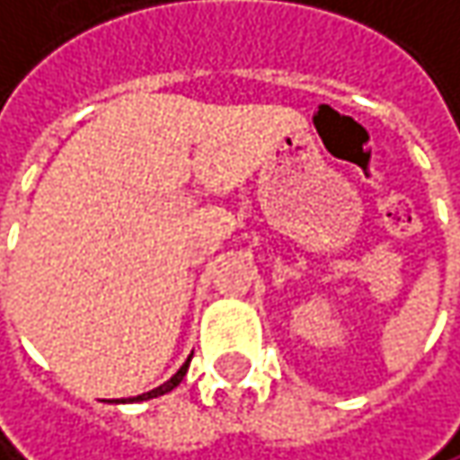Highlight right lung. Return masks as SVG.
Returning a JSON list of instances; mask_svg holds the SVG:
<instances>
[{
    "mask_svg": "<svg viewBox=\"0 0 460 460\" xmlns=\"http://www.w3.org/2000/svg\"><path fill=\"white\" fill-rule=\"evenodd\" d=\"M190 356H193V353H190ZM190 356H188V361H185L181 369H178V372H175L172 377L167 379L164 385H159V387L148 390V393H144V395H136V398H122V401H112V403H138V401H151V398H159V395H164V393L175 390V387H178V385H181V382H182V377H185V372H188Z\"/></svg>",
    "mask_w": 460,
    "mask_h": 460,
    "instance_id": "right-lung-1",
    "label": "right lung"
}]
</instances>
